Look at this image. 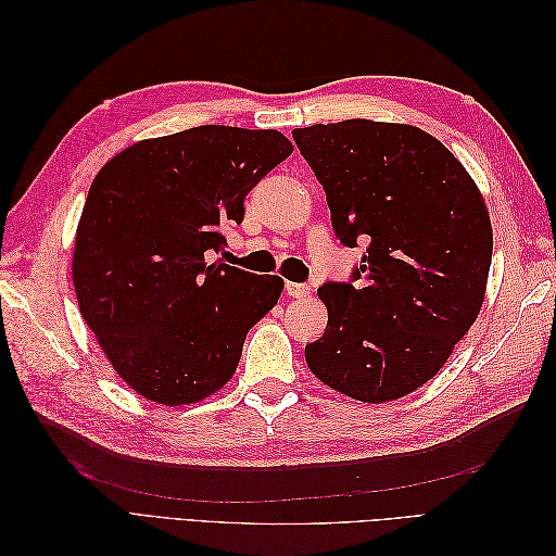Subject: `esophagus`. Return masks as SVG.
Wrapping results in <instances>:
<instances>
[{
  "label": "esophagus",
  "instance_id": "obj_1",
  "mask_svg": "<svg viewBox=\"0 0 556 556\" xmlns=\"http://www.w3.org/2000/svg\"><path fill=\"white\" fill-rule=\"evenodd\" d=\"M285 292H288V296H292V299H306L311 294V288H308V285L288 282V285H285Z\"/></svg>",
  "mask_w": 556,
  "mask_h": 556
}]
</instances>
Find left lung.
Masks as SVG:
<instances>
[{
	"label": "left lung",
	"instance_id": "8db88e82",
	"mask_svg": "<svg viewBox=\"0 0 556 556\" xmlns=\"http://www.w3.org/2000/svg\"><path fill=\"white\" fill-rule=\"evenodd\" d=\"M292 137L327 192L336 237L368 243L357 285L317 290L329 319L306 364L364 403L406 396L441 371L478 319L490 211L464 164L419 127L352 117Z\"/></svg>",
	"mask_w": 556,
	"mask_h": 556
}]
</instances>
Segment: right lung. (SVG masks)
Segmentation results:
<instances>
[{"label": "right lung", "instance_id": "right-lung-1", "mask_svg": "<svg viewBox=\"0 0 556 556\" xmlns=\"http://www.w3.org/2000/svg\"><path fill=\"white\" fill-rule=\"evenodd\" d=\"M276 129L201 125L111 157L83 206L72 278L83 319L113 371L162 406L199 403L231 380L245 333L282 280L206 262L220 227L292 155Z\"/></svg>", "mask_w": 556, "mask_h": 556}]
</instances>
